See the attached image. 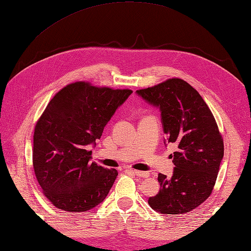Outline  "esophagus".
<instances>
[{"instance_id": "34e87169", "label": "esophagus", "mask_w": 251, "mask_h": 251, "mask_svg": "<svg viewBox=\"0 0 251 251\" xmlns=\"http://www.w3.org/2000/svg\"><path fill=\"white\" fill-rule=\"evenodd\" d=\"M132 173H133V174L136 175V176L142 177V178H147V177L150 176V174H149V173H147V172H141V171H136V170H134V171H132Z\"/></svg>"}]
</instances>
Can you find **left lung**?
<instances>
[{"mask_svg": "<svg viewBox=\"0 0 251 251\" xmlns=\"http://www.w3.org/2000/svg\"><path fill=\"white\" fill-rule=\"evenodd\" d=\"M138 95L161 111L166 143L177 147L173 176L159 174L160 190L149 204L162 214H183L207 199L224 157V141L216 121L196 90L180 78L141 89ZM164 142V143H165Z\"/></svg>", "mask_w": 251, "mask_h": 251, "instance_id": "8db88e82", "label": "left lung"}]
</instances>
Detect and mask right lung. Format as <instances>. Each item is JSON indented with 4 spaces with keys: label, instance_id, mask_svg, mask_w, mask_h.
I'll list each match as a JSON object with an SVG mask.
<instances>
[{
    "label": "right lung",
    "instance_id": "right-lung-1",
    "mask_svg": "<svg viewBox=\"0 0 251 251\" xmlns=\"http://www.w3.org/2000/svg\"><path fill=\"white\" fill-rule=\"evenodd\" d=\"M129 89L95 87L76 81L62 88L48 104L34 132L33 166L43 194L56 208L91 210L113 185L118 171L90 162L91 151Z\"/></svg>",
    "mask_w": 251,
    "mask_h": 251
}]
</instances>
